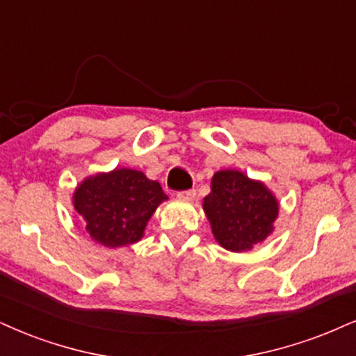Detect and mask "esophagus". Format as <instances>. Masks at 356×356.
Returning <instances> with one entry per match:
<instances>
[{"instance_id":"obj_1","label":"esophagus","mask_w":356,"mask_h":356,"mask_svg":"<svg viewBox=\"0 0 356 356\" xmlns=\"http://www.w3.org/2000/svg\"><path fill=\"white\" fill-rule=\"evenodd\" d=\"M195 196H196V191L195 190H186V191H179L178 193V198L179 200L191 201V200H195Z\"/></svg>"}]
</instances>
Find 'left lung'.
<instances>
[{"label":"left lung","mask_w":356,"mask_h":356,"mask_svg":"<svg viewBox=\"0 0 356 356\" xmlns=\"http://www.w3.org/2000/svg\"><path fill=\"white\" fill-rule=\"evenodd\" d=\"M203 209L218 244L231 252H245L274 232L279 201L259 179L239 170H219Z\"/></svg>","instance_id":"obj_1"}]
</instances>
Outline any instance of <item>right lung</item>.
Instances as JSON below:
<instances>
[{"instance_id":"obj_1","label":"right lung","mask_w":356,"mask_h":356,"mask_svg":"<svg viewBox=\"0 0 356 356\" xmlns=\"http://www.w3.org/2000/svg\"><path fill=\"white\" fill-rule=\"evenodd\" d=\"M166 200L160 183L131 168L87 177L72 195L74 209L84 219L92 241L111 249L138 243Z\"/></svg>"}]
</instances>
